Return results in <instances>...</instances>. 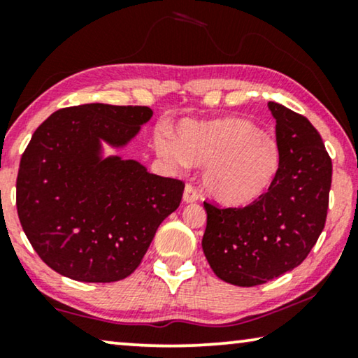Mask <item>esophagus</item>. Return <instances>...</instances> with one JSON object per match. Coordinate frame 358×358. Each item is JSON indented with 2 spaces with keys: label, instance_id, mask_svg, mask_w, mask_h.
Masks as SVG:
<instances>
[{
  "label": "esophagus",
  "instance_id": "1",
  "mask_svg": "<svg viewBox=\"0 0 358 358\" xmlns=\"http://www.w3.org/2000/svg\"><path fill=\"white\" fill-rule=\"evenodd\" d=\"M182 199H184V202H185V203L197 202V200H199V192H197V189H195L192 184H187V185H185V189H184V195H182Z\"/></svg>",
  "mask_w": 358,
  "mask_h": 358
}]
</instances>
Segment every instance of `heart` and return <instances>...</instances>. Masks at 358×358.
Here are the masks:
<instances>
[{"label": "heart", "instance_id": "obj_1", "mask_svg": "<svg viewBox=\"0 0 358 358\" xmlns=\"http://www.w3.org/2000/svg\"><path fill=\"white\" fill-rule=\"evenodd\" d=\"M155 148L171 166L205 164V190L229 207H243L261 199L271 189L282 163L277 141L239 117L185 122L179 127L178 138L166 130L156 134Z\"/></svg>", "mask_w": 358, "mask_h": 358}]
</instances>
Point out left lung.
<instances>
[{"instance_id":"obj_1","label":"left lung","mask_w":358,"mask_h":358,"mask_svg":"<svg viewBox=\"0 0 358 358\" xmlns=\"http://www.w3.org/2000/svg\"><path fill=\"white\" fill-rule=\"evenodd\" d=\"M275 119L282 163L271 189L241 208L207 210L202 248L222 280L254 287L290 272L305 261L324 229L332 163L311 122L277 102Z\"/></svg>"}]
</instances>
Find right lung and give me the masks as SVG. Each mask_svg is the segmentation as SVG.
Here are the masks:
<instances>
[{"label": "right lung", "mask_w": 358, "mask_h": 358, "mask_svg": "<svg viewBox=\"0 0 358 358\" xmlns=\"http://www.w3.org/2000/svg\"><path fill=\"white\" fill-rule=\"evenodd\" d=\"M151 115L145 106L96 102L53 112L34 131L19 164L16 207L34 251L55 272L94 283L129 277L179 207L182 180L101 156V141L122 148Z\"/></svg>", "instance_id": "1"}]
</instances>
